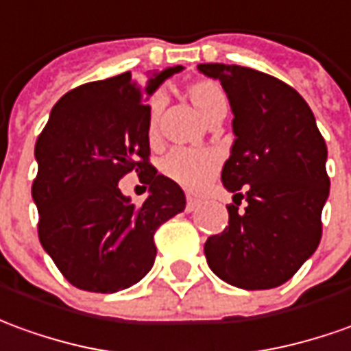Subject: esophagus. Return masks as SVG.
Listing matches in <instances>:
<instances>
[{
  "mask_svg": "<svg viewBox=\"0 0 351 351\" xmlns=\"http://www.w3.org/2000/svg\"><path fill=\"white\" fill-rule=\"evenodd\" d=\"M197 207H199V199L188 197V201H186V213H193Z\"/></svg>",
  "mask_w": 351,
  "mask_h": 351,
  "instance_id": "34e87169",
  "label": "esophagus"
}]
</instances>
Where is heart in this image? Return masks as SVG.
Returning <instances> with one entry per match:
<instances>
[{"mask_svg":"<svg viewBox=\"0 0 351 351\" xmlns=\"http://www.w3.org/2000/svg\"><path fill=\"white\" fill-rule=\"evenodd\" d=\"M186 95L209 123L215 117L226 112V95L218 83L197 80L186 87ZM163 104H165L163 97H154L150 102L148 125H146V136L150 146L159 144V116ZM159 169L161 175L171 182L178 184L184 190L199 192L217 176L220 169V158L213 150H203V148H175L161 159Z\"/></svg>","mask_w":351,"mask_h":351,"instance_id":"1","label":"heart"}]
</instances>
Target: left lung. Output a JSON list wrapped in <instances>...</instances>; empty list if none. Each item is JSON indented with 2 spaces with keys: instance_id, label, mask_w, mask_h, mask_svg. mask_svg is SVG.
<instances>
[{
  "instance_id": "8db88e82",
  "label": "left lung",
  "mask_w": 351,
  "mask_h": 351,
  "mask_svg": "<svg viewBox=\"0 0 351 351\" xmlns=\"http://www.w3.org/2000/svg\"><path fill=\"white\" fill-rule=\"evenodd\" d=\"M197 70L226 90L235 134L222 184L236 205L224 232L205 243L207 264L239 289L283 285L319 245L330 186L325 141L306 100L278 77L218 62Z\"/></svg>"
}]
</instances>
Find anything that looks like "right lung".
<instances>
[{"instance_id":"1","label":"right lung","mask_w":351,"mask_h":351,"mask_svg":"<svg viewBox=\"0 0 351 351\" xmlns=\"http://www.w3.org/2000/svg\"><path fill=\"white\" fill-rule=\"evenodd\" d=\"M131 72L66 93L36 142L39 241L73 287L117 293L138 283L154 266V234L186 207L182 188L158 175L146 136V97L173 73ZM134 170L151 195L134 206L117 182Z\"/></svg>"}]
</instances>
